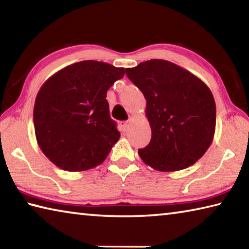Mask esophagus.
Instances as JSON below:
<instances>
[{
  "instance_id": "obj_1",
  "label": "esophagus",
  "mask_w": 249,
  "mask_h": 249,
  "mask_svg": "<svg viewBox=\"0 0 249 249\" xmlns=\"http://www.w3.org/2000/svg\"><path fill=\"white\" fill-rule=\"evenodd\" d=\"M120 125L122 126V128H123L124 130L128 127V125H129V121H122V122H120Z\"/></svg>"
}]
</instances>
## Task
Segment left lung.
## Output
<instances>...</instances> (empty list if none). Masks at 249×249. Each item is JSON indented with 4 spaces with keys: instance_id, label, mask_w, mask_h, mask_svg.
Returning <instances> with one entry per match:
<instances>
[{
    "instance_id": "1",
    "label": "left lung",
    "mask_w": 249,
    "mask_h": 249,
    "mask_svg": "<svg viewBox=\"0 0 249 249\" xmlns=\"http://www.w3.org/2000/svg\"><path fill=\"white\" fill-rule=\"evenodd\" d=\"M125 72L147 101L151 140L138 149L142 161L163 172L196 163L215 132V101L208 86L188 70L161 59L141 62Z\"/></svg>"
}]
</instances>
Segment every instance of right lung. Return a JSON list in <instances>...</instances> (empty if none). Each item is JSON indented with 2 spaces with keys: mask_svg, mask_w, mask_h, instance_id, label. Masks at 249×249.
<instances>
[{
  "mask_svg": "<svg viewBox=\"0 0 249 249\" xmlns=\"http://www.w3.org/2000/svg\"><path fill=\"white\" fill-rule=\"evenodd\" d=\"M124 73V68L84 60L58 71L41 86L34 107L36 140L57 167L83 171L107 157L121 134L105 98Z\"/></svg>",
  "mask_w": 249,
  "mask_h": 249,
  "instance_id": "right-lung-1",
  "label": "right lung"
}]
</instances>
